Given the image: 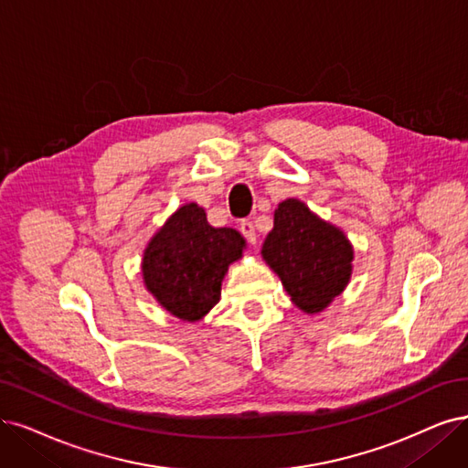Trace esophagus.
I'll return each mask as SVG.
<instances>
[{
  "label": "esophagus",
  "instance_id": "34e87169",
  "mask_svg": "<svg viewBox=\"0 0 468 468\" xmlns=\"http://www.w3.org/2000/svg\"><path fill=\"white\" fill-rule=\"evenodd\" d=\"M240 233L245 235V239L249 240L250 245H254L256 243V229H254V225H252V221H249V219H245L243 223H240Z\"/></svg>",
  "mask_w": 468,
  "mask_h": 468
}]
</instances>
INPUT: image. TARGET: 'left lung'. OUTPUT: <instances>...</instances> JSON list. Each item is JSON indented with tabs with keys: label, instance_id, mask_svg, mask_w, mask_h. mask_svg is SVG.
I'll list each match as a JSON object with an SVG mask.
<instances>
[{
	"label": "left lung",
	"instance_id": "8db88e82",
	"mask_svg": "<svg viewBox=\"0 0 468 468\" xmlns=\"http://www.w3.org/2000/svg\"><path fill=\"white\" fill-rule=\"evenodd\" d=\"M262 258L280 275L291 301L316 314L347 287L355 252L339 228L310 212L304 202L287 198L273 212Z\"/></svg>",
	"mask_w": 468,
	"mask_h": 468
}]
</instances>
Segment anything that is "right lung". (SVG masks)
<instances>
[{
    "label": "right lung",
    "mask_w": 468,
    "mask_h": 468,
    "mask_svg": "<svg viewBox=\"0 0 468 468\" xmlns=\"http://www.w3.org/2000/svg\"><path fill=\"white\" fill-rule=\"evenodd\" d=\"M245 247L239 231L212 228L204 207L188 202L144 249V285L169 314L197 322L219 303L225 273L243 256Z\"/></svg>",
    "instance_id": "obj_1"
}]
</instances>
